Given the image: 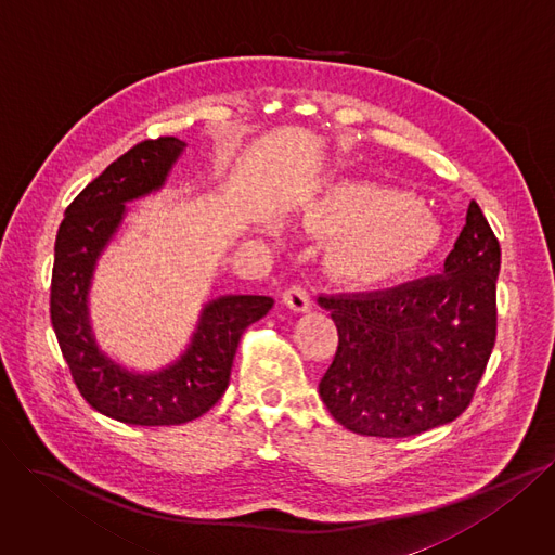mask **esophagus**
I'll use <instances>...</instances> for the list:
<instances>
[{"label":"esophagus","mask_w":555,"mask_h":555,"mask_svg":"<svg viewBox=\"0 0 555 555\" xmlns=\"http://www.w3.org/2000/svg\"><path fill=\"white\" fill-rule=\"evenodd\" d=\"M282 299H284V304L288 306V309L295 311V313L309 311L311 304H313V301H311V293L306 291V286H301V284H291V286L284 291Z\"/></svg>","instance_id":"1"}]
</instances>
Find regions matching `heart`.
Listing matches in <instances>:
<instances>
[{
  "mask_svg": "<svg viewBox=\"0 0 555 555\" xmlns=\"http://www.w3.org/2000/svg\"><path fill=\"white\" fill-rule=\"evenodd\" d=\"M333 220L352 231L339 244V262L357 273H379L423 258L439 237V224L423 207L390 192L341 201Z\"/></svg>",
  "mask_w": 555,
  "mask_h": 555,
  "instance_id": "b5f03b06",
  "label": "heart"
}]
</instances>
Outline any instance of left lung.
I'll return each mask as SVG.
<instances>
[{"label":"left lung","instance_id":"obj_1","mask_svg":"<svg viewBox=\"0 0 555 555\" xmlns=\"http://www.w3.org/2000/svg\"><path fill=\"white\" fill-rule=\"evenodd\" d=\"M501 244L472 201L441 275L320 295L339 344L320 397L350 433L421 435L469 405L496 341Z\"/></svg>","mask_w":555,"mask_h":555}]
</instances>
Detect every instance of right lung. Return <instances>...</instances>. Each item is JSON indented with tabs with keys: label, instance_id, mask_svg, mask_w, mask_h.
I'll return each instance as SVG.
<instances>
[{
	"label": "right lung",
	"instance_id": "obj_1",
	"mask_svg": "<svg viewBox=\"0 0 555 555\" xmlns=\"http://www.w3.org/2000/svg\"><path fill=\"white\" fill-rule=\"evenodd\" d=\"M182 150V141L160 137L116 158L68 205L54 242L50 320L61 354L81 397L128 425H180L211 410L229 386L242 333L273 306L267 295L211 299L188 350L150 375L128 371L96 346L88 311L96 260L126 218V205L160 190Z\"/></svg>",
	"mask_w": 555,
	"mask_h": 555
}]
</instances>
